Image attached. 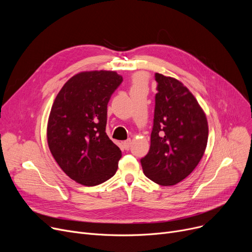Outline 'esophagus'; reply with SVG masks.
<instances>
[{
	"label": "esophagus",
	"instance_id": "obj_1",
	"mask_svg": "<svg viewBox=\"0 0 252 252\" xmlns=\"http://www.w3.org/2000/svg\"><path fill=\"white\" fill-rule=\"evenodd\" d=\"M130 144H131V140H130V139H127L126 141H124V142H123L124 148H125V149H128L129 146H130Z\"/></svg>",
	"mask_w": 252,
	"mask_h": 252
}]
</instances>
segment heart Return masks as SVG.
<instances>
[{
	"label": "heart",
	"mask_w": 252,
	"mask_h": 252,
	"mask_svg": "<svg viewBox=\"0 0 252 252\" xmlns=\"http://www.w3.org/2000/svg\"><path fill=\"white\" fill-rule=\"evenodd\" d=\"M147 85V78L144 74L139 73L136 74L133 78V88L131 90H138V89H145Z\"/></svg>",
	"instance_id": "b5f03b06"
}]
</instances>
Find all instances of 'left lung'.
Listing matches in <instances>:
<instances>
[{
    "label": "left lung",
    "mask_w": 252,
    "mask_h": 252,
    "mask_svg": "<svg viewBox=\"0 0 252 252\" xmlns=\"http://www.w3.org/2000/svg\"><path fill=\"white\" fill-rule=\"evenodd\" d=\"M157 94L151 144L141 159L145 176L161 186L187 178L204 154L208 125L192 93L178 79L155 73Z\"/></svg>",
    "instance_id": "1"
}]
</instances>
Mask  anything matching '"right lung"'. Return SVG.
I'll return each mask as SVG.
<instances>
[{
    "instance_id": "obj_1",
    "label": "right lung",
    "mask_w": 252,
    "mask_h": 252,
    "mask_svg": "<svg viewBox=\"0 0 252 252\" xmlns=\"http://www.w3.org/2000/svg\"><path fill=\"white\" fill-rule=\"evenodd\" d=\"M123 82L116 71L73 75L52 105L47 126L49 149L70 179L96 186L114 176L122 151L106 134L107 104Z\"/></svg>"
}]
</instances>
